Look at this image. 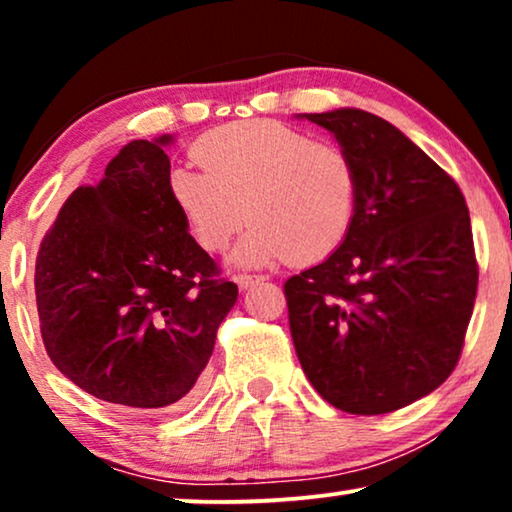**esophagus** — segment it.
<instances>
[{
    "instance_id": "obj_1",
    "label": "esophagus",
    "mask_w": 512,
    "mask_h": 512,
    "mask_svg": "<svg viewBox=\"0 0 512 512\" xmlns=\"http://www.w3.org/2000/svg\"><path fill=\"white\" fill-rule=\"evenodd\" d=\"M263 275H249V272H240V275L235 277V282L240 284V289H249V286H254L258 282H263Z\"/></svg>"
}]
</instances>
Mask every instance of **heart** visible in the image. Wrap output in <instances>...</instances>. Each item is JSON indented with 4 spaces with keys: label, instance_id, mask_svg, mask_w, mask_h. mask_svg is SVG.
<instances>
[{
    "label": "heart",
    "instance_id": "heart-1",
    "mask_svg": "<svg viewBox=\"0 0 512 512\" xmlns=\"http://www.w3.org/2000/svg\"><path fill=\"white\" fill-rule=\"evenodd\" d=\"M193 160L200 170H174L170 193L202 249H226L249 216L237 263H314L352 228L359 179L338 144L256 118L209 130Z\"/></svg>",
    "mask_w": 512,
    "mask_h": 512
}]
</instances>
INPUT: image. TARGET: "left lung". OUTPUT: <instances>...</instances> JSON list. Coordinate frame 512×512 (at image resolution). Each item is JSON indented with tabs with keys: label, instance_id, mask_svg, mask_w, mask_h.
<instances>
[{
	"label": "left lung",
	"instance_id": "obj_1",
	"mask_svg": "<svg viewBox=\"0 0 512 512\" xmlns=\"http://www.w3.org/2000/svg\"><path fill=\"white\" fill-rule=\"evenodd\" d=\"M354 160L345 242L286 279L300 366L328 403L384 415L438 389L457 366L478 291L471 216L443 167L361 109L307 114Z\"/></svg>",
	"mask_w": 512,
	"mask_h": 512
}]
</instances>
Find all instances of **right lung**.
Masks as SVG:
<instances>
[{"instance_id": "obj_1", "label": "right lung", "mask_w": 512, "mask_h": 512, "mask_svg": "<svg viewBox=\"0 0 512 512\" xmlns=\"http://www.w3.org/2000/svg\"><path fill=\"white\" fill-rule=\"evenodd\" d=\"M172 137L135 139L97 186H79L41 240L34 293L51 361L128 408H179L237 300L170 193Z\"/></svg>"}]
</instances>
